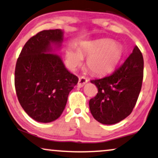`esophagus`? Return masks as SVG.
I'll use <instances>...</instances> for the list:
<instances>
[{
    "label": "esophagus",
    "instance_id": "obj_1",
    "mask_svg": "<svg viewBox=\"0 0 158 158\" xmlns=\"http://www.w3.org/2000/svg\"><path fill=\"white\" fill-rule=\"evenodd\" d=\"M87 82H88V80L85 78V77H83L82 76V77H79V81H78V83H77V85H78V87H83Z\"/></svg>",
    "mask_w": 158,
    "mask_h": 158
}]
</instances>
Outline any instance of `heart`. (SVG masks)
I'll list each match as a JSON object with an SVG mask.
<instances>
[{"label":"heart","instance_id":"heart-1","mask_svg":"<svg viewBox=\"0 0 158 158\" xmlns=\"http://www.w3.org/2000/svg\"><path fill=\"white\" fill-rule=\"evenodd\" d=\"M123 55L122 46L110 40L87 42L77 51L69 48L66 50V61L72 69L82 64L83 58H86V66L93 73L102 75L116 67Z\"/></svg>","mask_w":158,"mask_h":158}]
</instances>
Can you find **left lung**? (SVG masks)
Masks as SVG:
<instances>
[{"mask_svg":"<svg viewBox=\"0 0 158 158\" xmlns=\"http://www.w3.org/2000/svg\"><path fill=\"white\" fill-rule=\"evenodd\" d=\"M143 77V58L141 50L135 46L133 52L110 75L94 79L98 93L89 100L93 117L104 124L121 122L133 111Z\"/></svg>","mask_w":158,"mask_h":158,"instance_id":"8db88e82","label":"left lung"}]
</instances>
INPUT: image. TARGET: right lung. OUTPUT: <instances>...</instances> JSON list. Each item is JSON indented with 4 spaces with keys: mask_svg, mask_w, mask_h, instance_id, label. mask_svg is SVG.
Returning a JSON list of instances; mask_svg holds the SVG:
<instances>
[{
    "mask_svg": "<svg viewBox=\"0 0 158 158\" xmlns=\"http://www.w3.org/2000/svg\"><path fill=\"white\" fill-rule=\"evenodd\" d=\"M64 31L44 30L29 39L17 58L15 85L23 110L33 119L51 122L61 116L68 95L78 82L52 45L60 48Z\"/></svg>",
    "mask_w": 158,
    "mask_h": 158,
    "instance_id": "right-lung-1",
    "label": "right lung"
}]
</instances>
